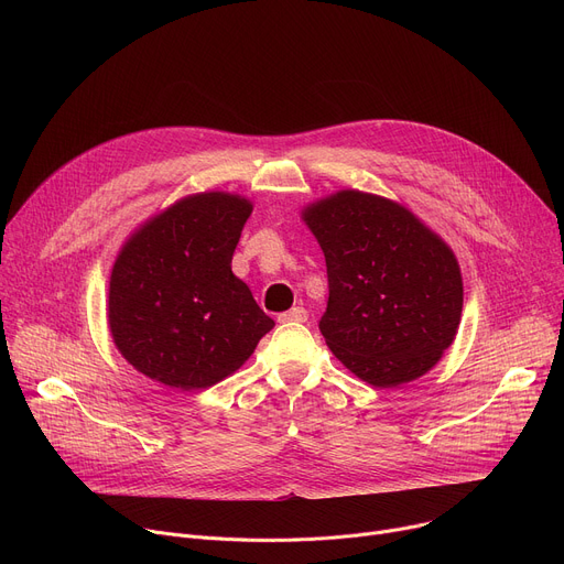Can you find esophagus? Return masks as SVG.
<instances>
[{
    "label": "esophagus",
    "instance_id": "1",
    "mask_svg": "<svg viewBox=\"0 0 564 564\" xmlns=\"http://www.w3.org/2000/svg\"><path fill=\"white\" fill-rule=\"evenodd\" d=\"M306 319H308V313L302 306H294L288 313L279 315V322H306Z\"/></svg>",
    "mask_w": 564,
    "mask_h": 564
}]
</instances>
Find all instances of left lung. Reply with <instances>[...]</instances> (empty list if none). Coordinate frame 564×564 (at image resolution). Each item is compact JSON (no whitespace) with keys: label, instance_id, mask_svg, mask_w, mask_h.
I'll list each match as a JSON object with an SVG mask.
<instances>
[{"label":"left lung","instance_id":"left-lung-1","mask_svg":"<svg viewBox=\"0 0 564 564\" xmlns=\"http://www.w3.org/2000/svg\"><path fill=\"white\" fill-rule=\"evenodd\" d=\"M302 217L327 260L319 332L336 359L377 389L434 368L464 304L451 247L400 203L357 189L322 198Z\"/></svg>","mask_w":564,"mask_h":564}]
</instances>
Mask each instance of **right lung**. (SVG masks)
I'll list each match as a JSON object with an SVG mask.
<instances>
[{
    "label": "right lung",
    "instance_id": "1",
    "mask_svg": "<svg viewBox=\"0 0 564 564\" xmlns=\"http://www.w3.org/2000/svg\"><path fill=\"white\" fill-rule=\"evenodd\" d=\"M253 205L194 194L148 219L118 253L109 329L126 361L169 389H207L240 368L274 327L230 270Z\"/></svg>",
    "mask_w": 564,
    "mask_h": 564
}]
</instances>
